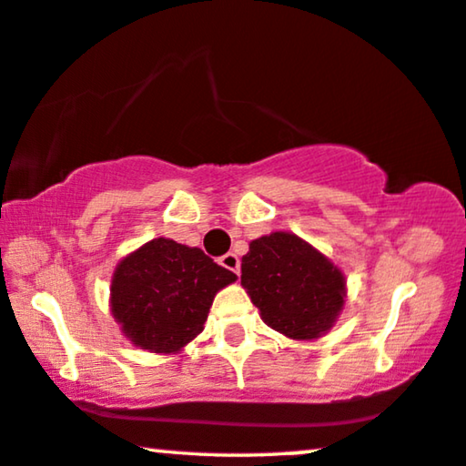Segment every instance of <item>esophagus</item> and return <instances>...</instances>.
Masks as SVG:
<instances>
[{
    "instance_id": "obj_1",
    "label": "esophagus",
    "mask_w": 466,
    "mask_h": 466,
    "mask_svg": "<svg viewBox=\"0 0 466 466\" xmlns=\"http://www.w3.org/2000/svg\"><path fill=\"white\" fill-rule=\"evenodd\" d=\"M220 265L225 267V269L233 271V273H238V276H239V257H238V254H233V252H227L225 257L220 258Z\"/></svg>"
}]
</instances>
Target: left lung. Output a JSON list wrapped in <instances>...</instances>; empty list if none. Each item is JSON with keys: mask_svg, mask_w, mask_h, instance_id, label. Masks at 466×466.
<instances>
[{"mask_svg": "<svg viewBox=\"0 0 466 466\" xmlns=\"http://www.w3.org/2000/svg\"><path fill=\"white\" fill-rule=\"evenodd\" d=\"M241 286L258 308L260 320L295 341L327 335L348 299L339 267L290 231L250 241L241 258Z\"/></svg>", "mask_w": 466, "mask_h": 466, "instance_id": "left-lung-1", "label": "left lung"}]
</instances>
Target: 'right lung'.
Segmentation results:
<instances>
[{
	"label": "right lung",
	"instance_id": "1",
	"mask_svg": "<svg viewBox=\"0 0 466 466\" xmlns=\"http://www.w3.org/2000/svg\"><path fill=\"white\" fill-rule=\"evenodd\" d=\"M235 279L201 248L157 238L116 265L110 311L136 348L177 354L203 330L216 292Z\"/></svg>",
	"mask_w": 466,
	"mask_h": 466
}]
</instances>
